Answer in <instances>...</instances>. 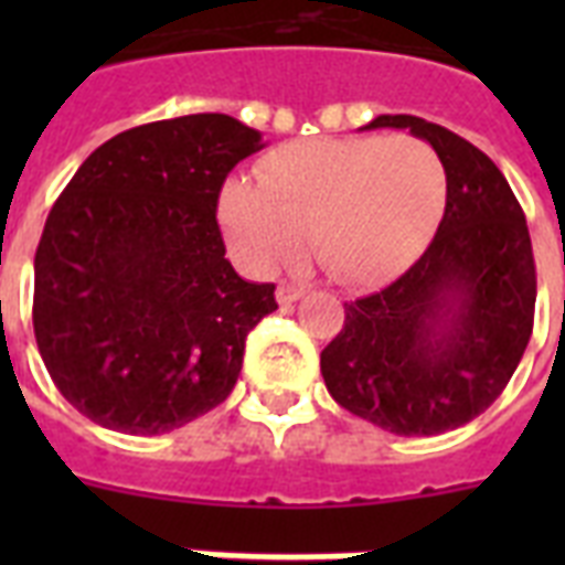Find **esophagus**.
<instances>
[{"mask_svg": "<svg viewBox=\"0 0 565 565\" xmlns=\"http://www.w3.org/2000/svg\"><path fill=\"white\" fill-rule=\"evenodd\" d=\"M275 296H278V305L287 308V305H292V301H299L301 296H305V287L296 281H281L278 284V292H275Z\"/></svg>", "mask_w": 565, "mask_h": 565, "instance_id": "1", "label": "esophagus"}]
</instances>
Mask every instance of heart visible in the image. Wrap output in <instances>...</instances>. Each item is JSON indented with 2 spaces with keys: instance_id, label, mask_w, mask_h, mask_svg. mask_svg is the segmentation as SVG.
<instances>
[{
  "instance_id": "obj_1",
  "label": "heart",
  "mask_w": 565,
  "mask_h": 565,
  "mask_svg": "<svg viewBox=\"0 0 565 565\" xmlns=\"http://www.w3.org/2000/svg\"><path fill=\"white\" fill-rule=\"evenodd\" d=\"M446 204V170L411 135L296 140L237 175L220 195V220L248 266L275 269L305 243L343 284H381L428 246Z\"/></svg>"
}]
</instances>
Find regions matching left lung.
I'll return each instance as SVG.
<instances>
[{"mask_svg":"<svg viewBox=\"0 0 565 565\" xmlns=\"http://www.w3.org/2000/svg\"><path fill=\"white\" fill-rule=\"evenodd\" d=\"M446 170V213L416 264L345 305L319 358L334 402L398 437H434L481 416L516 372L534 328L536 269L525 213L487 154L455 131L381 114Z\"/></svg>","mask_w":565,"mask_h":565,"instance_id":"8db88e82","label":"left lung"}]
</instances>
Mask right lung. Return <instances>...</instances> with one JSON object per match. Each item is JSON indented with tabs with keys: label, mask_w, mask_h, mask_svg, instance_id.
Wrapping results in <instances>:
<instances>
[{
	"label": "right lung",
	"mask_w": 565,
	"mask_h": 565,
	"mask_svg": "<svg viewBox=\"0 0 565 565\" xmlns=\"http://www.w3.org/2000/svg\"><path fill=\"white\" fill-rule=\"evenodd\" d=\"M264 137L228 114L128 128L78 167L34 255V337L66 402L102 428L154 437L237 384L275 284L225 257L216 202Z\"/></svg>",
	"instance_id": "1"
}]
</instances>
